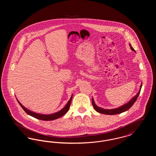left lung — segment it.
<instances>
[{"label": "left lung", "mask_w": 156, "mask_h": 156, "mask_svg": "<svg viewBox=\"0 0 156 156\" xmlns=\"http://www.w3.org/2000/svg\"><path fill=\"white\" fill-rule=\"evenodd\" d=\"M130 48L132 50H134L133 48L131 46V44H130ZM141 86L142 85L141 84V86H140V90L139 91V92L137 93V94L132 98V99H131L127 104L124 105L123 106L118 108H116V109H104L102 108H101L99 107H98L97 105H95V104L94 103V99L92 98V105L94 108V109H95L96 111L99 112V113H103V114H105V115H116V114H119V113H121L122 112H124L127 111L128 109H129L134 104V102H136L137 98L139 97V94H140V90H141Z\"/></svg>", "instance_id": "8db88e82"}]
</instances>
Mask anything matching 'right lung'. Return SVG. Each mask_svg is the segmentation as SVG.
I'll list each match as a JSON object with an SVG mask.
<instances>
[{"mask_svg": "<svg viewBox=\"0 0 156 156\" xmlns=\"http://www.w3.org/2000/svg\"><path fill=\"white\" fill-rule=\"evenodd\" d=\"M72 98H73V96H71L69 101H68V102L67 103L66 106L62 109H61L60 111L56 112L55 113L53 114H51V115H40V114H38V113H34L33 112L29 111L28 109H27L26 108H25L22 104L19 102V101L17 100V102H19V105H20V106L23 108V109L24 111L26 112V113H27L28 115H29L30 116L36 118V119H40V120H46V121H48V120H55V119H58L61 118V116H62L63 115H64L66 113H67L68 111L69 110V106L71 105V101H72Z\"/></svg>", "mask_w": 156, "mask_h": 156, "instance_id": "obj_1", "label": "right lung"}]
</instances>
